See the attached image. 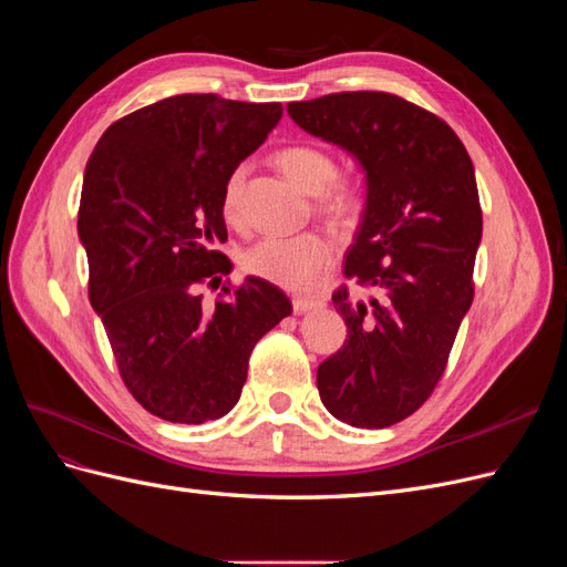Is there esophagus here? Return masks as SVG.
Instances as JSON below:
<instances>
[{"label": "esophagus", "mask_w": 567, "mask_h": 567, "mask_svg": "<svg viewBox=\"0 0 567 567\" xmlns=\"http://www.w3.org/2000/svg\"><path fill=\"white\" fill-rule=\"evenodd\" d=\"M323 305H326V300H321V298H310V296H296L293 298V310L298 315L310 312V310H319V307H323Z\"/></svg>", "instance_id": "34e87169"}]
</instances>
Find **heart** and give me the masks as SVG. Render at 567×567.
<instances>
[{
  "mask_svg": "<svg viewBox=\"0 0 567 567\" xmlns=\"http://www.w3.org/2000/svg\"><path fill=\"white\" fill-rule=\"evenodd\" d=\"M284 175L293 179L310 194H321L319 203L331 215H350L359 205V194L348 184H333L338 179V161L329 148L315 144H293L277 151L274 156ZM248 165L238 163L221 186V213L231 225L244 221V186ZM333 260V246L329 238L317 231L296 236H265L252 244L244 257L241 267L252 277L281 288H310Z\"/></svg>",
  "mask_w": 567,
  "mask_h": 567,
  "instance_id": "1",
  "label": "heart"
}]
</instances>
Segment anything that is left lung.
Here are the masks:
<instances>
[{"mask_svg": "<svg viewBox=\"0 0 567 567\" xmlns=\"http://www.w3.org/2000/svg\"><path fill=\"white\" fill-rule=\"evenodd\" d=\"M315 136L348 148L367 173V208L333 293L348 326L317 369L323 406L354 427L400 423L431 398L475 296L483 236L475 169L456 132L390 92H338L288 104Z\"/></svg>", "mask_w": 567, "mask_h": 567, "instance_id": "left-lung-1", "label": "left lung"}]
</instances>
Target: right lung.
<instances>
[{"instance_id":"1","label":"right lung","mask_w":567,"mask_h":567,"mask_svg":"<svg viewBox=\"0 0 567 567\" xmlns=\"http://www.w3.org/2000/svg\"><path fill=\"white\" fill-rule=\"evenodd\" d=\"M281 104L177 94L101 136L84 167L78 234L90 262V302L104 321L120 379L153 416L205 423L241 398L248 359L293 312L257 277L221 288L229 260L221 186L281 120Z\"/></svg>"}]
</instances>
